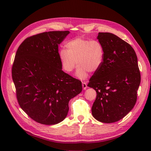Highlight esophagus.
Listing matches in <instances>:
<instances>
[{"label": "esophagus", "mask_w": 151, "mask_h": 151, "mask_svg": "<svg viewBox=\"0 0 151 151\" xmlns=\"http://www.w3.org/2000/svg\"><path fill=\"white\" fill-rule=\"evenodd\" d=\"M87 87H87V83H86V82H82V88H83V90H86Z\"/></svg>", "instance_id": "esophagus-1"}]
</instances>
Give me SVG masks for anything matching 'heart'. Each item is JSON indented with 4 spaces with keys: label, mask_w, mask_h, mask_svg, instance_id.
Masks as SVG:
<instances>
[{
    "label": "heart",
    "mask_w": 151,
    "mask_h": 151,
    "mask_svg": "<svg viewBox=\"0 0 151 151\" xmlns=\"http://www.w3.org/2000/svg\"><path fill=\"white\" fill-rule=\"evenodd\" d=\"M67 50L61 49L59 58L63 69L67 73L72 72L78 65L76 76L85 79L89 72L99 70L103 61L104 49L97 40H90L81 37L73 39L66 44Z\"/></svg>",
    "instance_id": "1"
}]
</instances>
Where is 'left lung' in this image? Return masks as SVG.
<instances>
[{
    "label": "left lung",
    "mask_w": 151,
    "mask_h": 151,
    "mask_svg": "<svg viewBox=\"0 0 151 151\" xmlns=\"http://www.w3.org/2000/svg\"><path fill=\"white\" fill-rule=\"evenodd\" d=\"M104 49L103 61L88 86L97 93L92 115L104 123L116 122L133 108L140 83V73L134 49L111 33H99Z\"/></svg>",
    "instance_id": "obj_1"
}]
</instances>
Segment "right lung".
Wrapping results in <instances>:
<instances>
[{
	"instance_id": "obj_1",
	"label": "right lung",
	"mask_w": 151,
	"mask_h": 151,
	"mask_svg": "<svg viewBox=\"0 0 151 151\" xmlns=\"http://www.w3.org/2000/svg\"><path fill=\"white\" fill-rule=\"evenodd\" d=\"M69 31H52L26 39L18 47L12 77L21 108L36 122L54 125L68 115L69 100L81 82L62 70L58 45Z\"/></svg>"
}]
</instances>
